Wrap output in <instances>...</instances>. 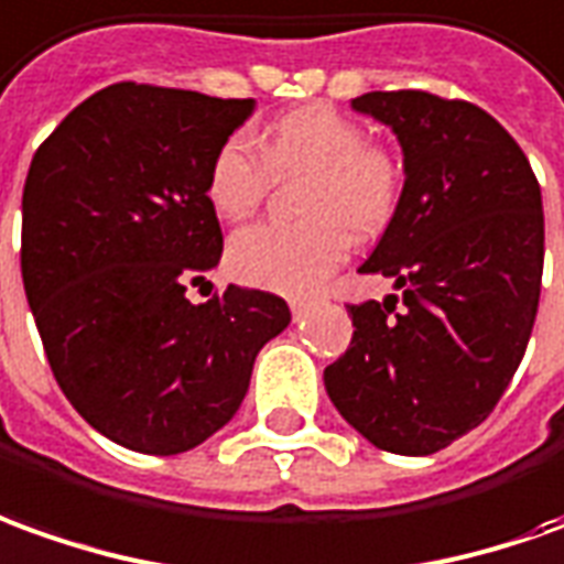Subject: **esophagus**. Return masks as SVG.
I'll return each mask as SVG.
<instances>
[{"mask_svg": "<svg viewBox=\"0 0 564 564\" xmlns=\"http://www.w3.org/2000/svg\"><path fill=\"white\" fill-rule=\"evenodd\" d=\"M289 306H291V313H294V319H301L306 310L313 306V301H306V297H294V301H289Z\"/></svg>", "mask_w": 564, "mask_h": 564, "instance_id": "1", "label": "esophagus"}]
</instances>
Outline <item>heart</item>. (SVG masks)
<instances>
[{
    "label": "heart",
    "instance_id": "heart-1",
    "mask_svg": "<svg viewBox=\"0 0 564 564\" xmlns=\"http://www.w3.org/2000/svg\"><path fill=\"white\" fill-rule=\"evenodd\" d=\"M259 153L254 154L253 150ZM301 220H260L230 239L227 260L236 279L279 294H306L344 263L352 236H375L390 224L402 196V162L368 143L352 116L310 104L273 119L254 134L227 138L205 174V196L224 220L258 208L270 177L301 174Z\"/></svg>",
    "mask_w": 564,
    "mask_h": 564
}]
</instances>
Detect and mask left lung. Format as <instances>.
<instances>
[{"label": "left lung", "instance_id": "8db88e82", "mask_svg": "<svg viewBox=\"0 0 564 564\" xmlns=\"http://www.w3.org/2000/svg\"><path fill=\"white\" fill-rule=\"evenodd\" d=\"M405 184L362 273L402 291L349 306L352 340L325 368L340 417L380 452L423 457L491 414L522 362L543 275L538 177L507 128L467 100L368 91Z\"/></svg>", "mask_w": 564, "mask_h": 564}]
</instances>
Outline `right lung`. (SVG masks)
Wrapping results in <instances>:
<instances>
[{"label": "right lung", "mask_w": 564, "mask_h": 564, "mask_svg": "<svg viewBox=\"0 0 564 564\" xmlns=\"http://www.w3.org/2000/svg\"><path fill=\"white\" fill-rule=\"evenodd\" d=\"M254 100L119 82L82 100L23 184L21 273L54 380L100 436L181 454L242 405L254 359L289 328L270 291L205 304L224 251L205 174Z\"/></svg>", "instance_id": "obj_1"}]
</instances>
